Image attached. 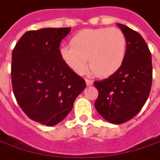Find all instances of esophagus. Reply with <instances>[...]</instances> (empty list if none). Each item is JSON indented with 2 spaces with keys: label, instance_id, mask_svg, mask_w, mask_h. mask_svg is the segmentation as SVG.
I'll list each match as a JSON object with an SVG mask.
<instances>
[{
  "label": "esophagus",
  "instance_id": "34e87169",
  "mask_svg": "<svg viewBox=\"0 0 160 160\" xmlns=\"http://www.w3.org/2000/svg\"><path fill=\"white\" fill-rule=\"evenodd\" d=\"M86 83L87 86H92L93 85V80H91V79H86Z\"/></svg>",
  "mask_w": 160,
  "mask_h": 160
}]
</instances>
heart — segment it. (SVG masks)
I'll return each mask as SVG.
<instances>
[{"instance_id":"heart-1","label":"heart","mask_w":160,"mask_h":160,"mask_svg":"<svg viewBox=\"0 0 160 160\" xmlns=\"http://www.w3.org/2000/svg\"><path fill=\"white\" fill-rule=\"evenodd\" d=\"M127 38L118 28L86 29L76 33L71 46L61 49V55L74 72L89 66L95 74L107 76L118 70L127 54Z\"/></svg>"}]
</instances>
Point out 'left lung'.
Returning <instances> with one entry per match:
<instances>
[{
    "instance_id": "left-lung-1",
    "label": "left lung",
    "mask_w": 160,
    "mask_h": 160,
    "mask_svg": "<svg viewBox=\"0 0 160 160\" xmlns=\"http://www.w3.org/2000/svg\"><path fill=\"white\" fill-rule=\"evenodd\" d=\"M118 25L128 42L125 60L114 74L94 82L98 90L95 108L113 124L133 118L145 105L152 86L151 52L147 42L138 32L124 24Z\"/></svg>"
}]
</instances>
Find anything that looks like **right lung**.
<instances>
[{
	"mask_svg": "<svg viewBox=\"0 0 160 160\" xmlns=\"http://www.w3.org/2000/svg\"><path fill=\"white\" fill-rule=\"evenodd\" d=\"M71 28L26 32L12 53V86L25 115L42 125L54 126L73 108L86 86L61 55L60 43Z\"/></svg>",
	"mask_w": 160,
	"mask_h": 160,
	"instance_id": "1",
	"label": "right lung"
}]
</instances>
